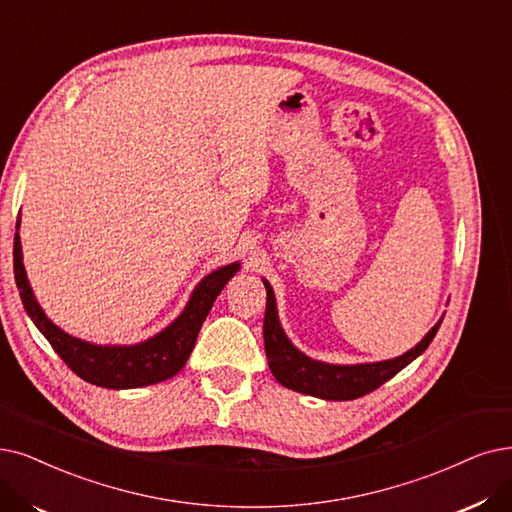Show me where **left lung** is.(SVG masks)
<instances>
[{"label":"left lung","mask_w":512,"mask_h":512,"mask_svg":"<svg viewBox=\"0 0 512 512\" xmlns=\"http://www.w3.org/2000/svg\"><path fill=\"white\" fill-rule=\"evenodd\" d=\"M262 283L264 288H267V311H264L262 325L264 351H267L273 376L277 378L279 384L292 388L296 393L313 395L327 401H349L376 391L378 386H382L386 380H391L405 365H410L428 349V344L433 342L443 321L439 319V323L414 346L412 351H407L395 359L357 365L323 363L300 353L288 340V336L283 334L271 283L267 279H262Z\"/></svg>","instance_id":"8db88e82"}]
</instances>
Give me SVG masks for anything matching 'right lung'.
<instances>
[{
  "label": "right lung",
  "mask_w": 512,
  "mask_h": 512,
  "mask_svg": "<svg viewBox=\"0 0 512 512\" xmlns=\"http://www.w3.org/2000/svg\"><path fill=\"white\" fill-rule=\"evenodd\" d=\"M18 224L20 222H16L14 235V277L27 315L52 344L56 355L71 367V372L102 388H140L176 376L185 367L201 323L206 321L216 296L239 271V262H233L203 277L193 290L185 311L153 338L132 346H100L63 332L37 304L25 273Z\"/></svg>",
  "instance_id": "obj_1"
}]
</instances>
